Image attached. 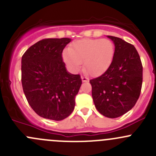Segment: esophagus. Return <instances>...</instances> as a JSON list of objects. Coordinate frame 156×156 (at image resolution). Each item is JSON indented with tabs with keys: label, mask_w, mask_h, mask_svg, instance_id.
<instances>
[{
	"label": "esophagus",
	"mask_w": 156,
	"mask_h": 156,
	"mask_svg": "<svg viewBox=\"0 0 156 156\" xmlns=\"http://www.w3.org/2000/svg\"><path fill=\"white\" fill-rule=\"evenodd\" d=\"M81 79H82V81L83 82V83H86V82H88V79L86 77H85V76H81Z\"/></svg>",
	"instance_id": "obj_1"
}]
</instances>
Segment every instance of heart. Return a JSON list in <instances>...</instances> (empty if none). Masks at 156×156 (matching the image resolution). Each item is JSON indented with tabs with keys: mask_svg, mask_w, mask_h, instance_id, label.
<instances>
[{
	"mask_svg": "<svg viewBox=\"0 0 156 156\" xmlns=\"http://www.w3.org/2000/svg\"><path fill=\"white\" fill-rule=\"evenodd\" d=\"M115 55V45L109 39L83 38L73 41L64 51V62L76 72L84 64V70L92 76L102 74L110 67Z\"/></svg>",
	"mask_w": 156,
	"mask_h": 156,
	"instance_id": "1",
	"label": "heart"
}]
</instances>
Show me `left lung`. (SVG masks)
<instances>
[{"label": "left lung", "mask_w": 156, "mask_h": 156, "mask_svg": "<svg viewBox=\"0 0 156 156\" xmlns=\"http://www.w3.org/2000/svg\"><path fill=\"white\" fill-rule=\"evenodd\" d=\"M107 37L115 44L112 62L101 76L89 83L98 112L107 118H116L136 103L143 83V66L133 45L118 37Z\"/></svg>", "instance_id": "1"}]
</instances>
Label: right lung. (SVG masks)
Masks as SVG:
<instances>
[{"label": "right lung", "instance_id": "add662e5", "mask_svg": "<svg viewBox=\"0 0 156 156\" xmlns=\"http://www.w3.org/2000/svg\"><path fill=\"white\" fill-rule=\"evenodd\" d=\"M70 41L68 38L41 40L22 57L26 98L34 112L46 119L61 121L74 109L82 80L67 71L62 58L63 50Z\"/></svg>", "mask_w": 156, "mask_h": 156}]
</instances>
